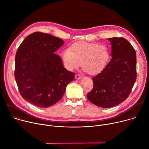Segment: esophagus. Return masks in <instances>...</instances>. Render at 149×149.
<instances>
[{"mask_svg":"<svg viewBox=\"0 0 149 149\" xmlns=\"http://www.w3.org/2000/svg\"><path fill=\"white\" fill-rule=\"evenodd\" d=\"M82 77V76L81 75L79 74H77L75 75V78H76V79H81Z\"/></svg>","mask_w":149,"mask_h":149,"instance_id":"obj_1","label":"esophagus"}]
</instances>
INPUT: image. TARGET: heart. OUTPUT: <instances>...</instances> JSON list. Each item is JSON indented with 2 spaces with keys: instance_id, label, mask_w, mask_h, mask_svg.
<instances>
[{
  "instance_id": "1",
  "label": "heart",
  "mask_w": 149,
  "mask_h": 149,
  "mask_svg": "<svg viewBox=\"0 0 149 149\" xmlns=\"http://www.w3.org/2000/svg\"><path fill=\"white\" fill-rule=\"evenodd\" d=\"M67 69L72 70L81 66L90 75H95L104 69L110 58V50L105 44L79 42L61 54Z\"/></svg>"
}]
</instances>
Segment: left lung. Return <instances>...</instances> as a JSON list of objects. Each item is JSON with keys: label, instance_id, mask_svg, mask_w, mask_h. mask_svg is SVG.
<instances>
[{"label": "left lung", "instance_id": "8db88e82", "mask_svg": "<svg viewBox=\"0 0 149 149\" xmlns=\"http://www.w3.org/2000/svg\"><path fill=\"white\" fill-rule=\"evenodd\" d=\"M112 58L104 69L92 79L94 86L87 94L95 105L110 108L119 105L130 95L136 77L135 50L123 38L108 39Z\"/></svg>", "mask_w": 149, "mask_h": 149}]
</instances>
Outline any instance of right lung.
Returning <instances> with one entry per match:
<instances>
[{
	"label": "right lung",
	"mask_w": 149,
	"mask_h": 149,
	"mask_svg": "<svg viewBox=\"0 0 149 149\" xmlns=\"http://www.w3.org/2000/svg\"><path fill=\"white\" fill-rule=\"evenodd\" d=\"M64 41L47 33L35 32L26 37L15 55V78L21 97L31 104L46 108L63 97L75 74L64 67L55 52Z\"/></svg>",
	"instance_id": "1"
}]
</instances>
